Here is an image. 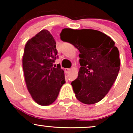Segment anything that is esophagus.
Returning a JSON list of instances; mask_svg holds the SVG:
<instances>
[{
	"label": "esophagus",
	"instance_id": "obj_1",
	"mask_svg": "<svg viewBox=\"0 0 133 133\" xmlns=\"http://www.w3.org/2000/svg\"><path fill=\"white\" fill-rule=\"evenodd\" d=\"M70 71H71V69H65V72L66 73L69 72Z\"/></svg>",
	"mask_w": 133,
	"mask_h": 133
}]
</instances>
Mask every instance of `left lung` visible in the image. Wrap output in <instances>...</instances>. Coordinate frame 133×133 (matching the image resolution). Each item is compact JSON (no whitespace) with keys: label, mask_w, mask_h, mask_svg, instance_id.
I'll return each mask as SVG.
<instances>
[{"label":"left lung","mask_w":133,"mask_h":133,"mask_svg":"<svg viewBox=\"0 0 133 133\" xmlns=\"http://www.w3.org/2000/svg\"><path fill=\"white\" fill-rule=\"evenodd\" d=\"M61 39L72 44L80 52L78 77L71 82L76 98L86 104L100 101L119 71V52L114 42L105 34L93 29H64Z\"/></svg>","instance_id":"1"}]
</instances>
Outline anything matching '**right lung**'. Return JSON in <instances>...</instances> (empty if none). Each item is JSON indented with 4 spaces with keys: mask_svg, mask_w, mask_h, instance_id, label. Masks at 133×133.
I'll return each instance as SVG.
<instances>
[{
    "mask_svg": "<svg viewBox=\"0 0 133 133\" xmlns=\"http://www.w3.org/2000/svg\"><path fill=\"white\" fill-rule=\"evenodd\" d=\"M57 58L56 42L48 30H42L25 44L22 67L27 88L41 106L54 103L65 82L61 65L54 67Z\"/></svg>",
    "mask_w": 133,
    "mask_h": 133,
    "instance_id": "1",
    "label": "right lung"
}]
</instances>
